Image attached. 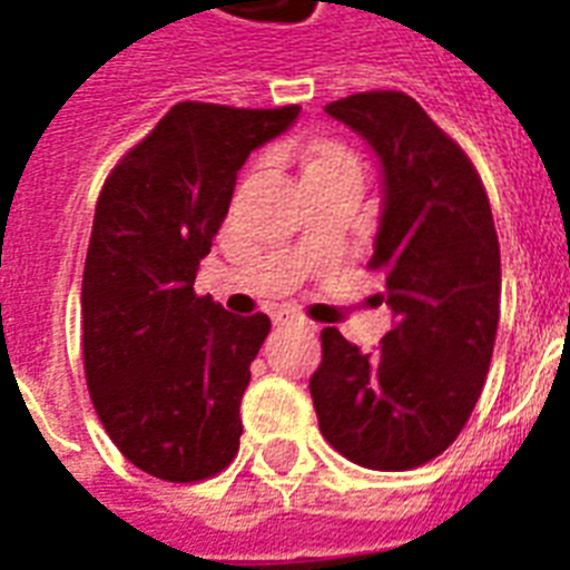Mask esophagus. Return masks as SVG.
Wrapping results in <instances>:
<instances>
[{"instance_id":"obj_1","label":"esophagus","mask_w":570,"mask_h":570,"mask_svg":"<svg viewBox=\"0 0 570 570\" xmlns=\"http://www.w3.org/2000/svg\"><path fill=\"white\" fill-rule=\"evenodd\" d=\"M272 321H275V324H278V326L304 324V318H301V315L295 313V309H289V306H281V309H275V313H272Z\"/></svg>"}]
</instances>
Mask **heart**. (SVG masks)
Segmentation results:
<instances>
[{"label": "heart", "instance_id": "heart-1", "mask_svg": "<svg viewBox=\"0 0 570 570\" xmlns=\"http://www.w3.org/2000/svg\"><path fill=\"white\" fill-rule=\"evenodd\" d=\"M335 157H346L344 151H338V148H321L318 157H315V163H326V160H335ZM313 163V166H315Z\"/></svg>", "mask_w": 570, "mask_h": 570}]
</instances>
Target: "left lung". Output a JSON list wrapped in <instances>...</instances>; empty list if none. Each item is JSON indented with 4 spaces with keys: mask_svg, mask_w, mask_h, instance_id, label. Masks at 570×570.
<instances>
[{
    "mask_svg": "<svg viewBox=\"0 0 570 570\" xmlns=\"http://www.w3.org/2000/svg\"><path fill=\"white\" fill-rule=\"evenodd\" d=\"M324 111L379 160L370 266L384 269L393 326L373 353L335 326L321 333L318 428L361 468H419L462 433L491 367L502 295L491 203L468 155L407 94H353Z\"/></svg>",
    "mask_w": 570,
    "mask_h": 570,
    "instance_id": "left-lung-1",
    "label": "left lung"
}]
</instances>
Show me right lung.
Wrapping results in <instances>:
<instances>
[{
  "mask_svg": "<svg viewBox=\"0 0 570 570\" xmlns=\"http://www.w3.org/2000/svg\"><path fill=\"white\" fill-rule=\"evenodd\" d=\"M298 106L177 102L108 175L82 272L88 393L122 456L166 482H200L240 448V399L269 335L195 278L246 157L284 135Z\"/></svg>",
  "mask_w": 570,
  "mask_h": 570,
  "instance_id": "right-lung-1",
  "label": "right lung"
}]
</instances>
